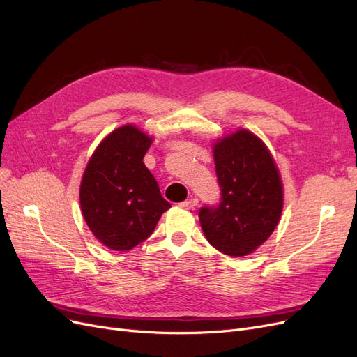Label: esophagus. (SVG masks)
I'll list each match as a JSON object with an SVG mask.
<instances>
[{
  "instance_id": "obj_1",
  "label": "esophagus",
  "mask_w": 357,
  "mask_h": 357,
  "mask_svg": "<svg viewBox=\"0 0 357 357\" xmlns=\"http://www.w3.org/2000/svg\"><path fill=\"white\" fill-rule=\"evenodd\" d=\"M180 205H181L183 208H186V210H193L198 205V199L197 198H190L188 201H183Z\"/></svg>"
}]
</instances>
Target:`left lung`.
I'll return each mask as SVG.
<instances>
[{"label": "left lung", "instance_id": "left-lung-1", "mask_svg": "<svg viewBox=\"0 0 357 357\" xmlns=\"http://www.w3.org/2000/svg\"><path fill=\"white\" fill-rule=\"evenodd\" d=\"M213 155L222 198L218 207L199 210L202 232L219 252L247 256L282 218V177L265 143L247 129L215 139Z\"/></svg>", "mask_w": 357, "mask_h": 357}]
</instances>
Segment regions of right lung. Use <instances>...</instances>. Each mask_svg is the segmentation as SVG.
Returning a JSON list of instances; mask_svg holds the SVG:
<instances>
[{"mask_svg": "<svg viewBox=\"0 0 357 357\" xmlns=\"http://www.w3.org/2000/svg\"><path fill=\"white\" fill-rule=\"evenodd\" d=\"M153 138L123 125L95 149L80 183V208L95 238L116 252L131 250L155 231L171 204L143 158Z\"/></svg>", "mask_w": 357, "mask_h": 357, "instance_id": "add662e5", "label": "right lung"}]
</instances>
